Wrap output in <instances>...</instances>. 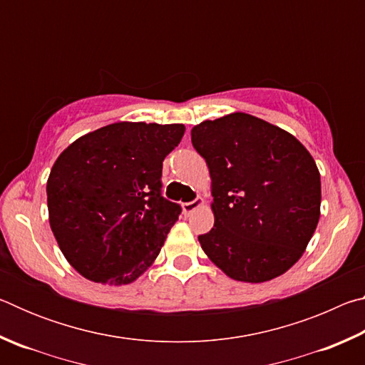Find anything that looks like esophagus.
<instances>
[{"label": "esophagus", "mask_w": 365, "mask_h": 365, "mask_svg": "<svg viewBox=\"0 0 365 365\" xmlns=\"http://www.w3.org/2000/svg\"><path fill=\"white\" fill-rule=\"evenodd\" d=\"M202 205H205V200H202V197H196V200H193V201H190V202H183L182 205V209H183V214H191L195 211V209H197V207H201Z\"/></svg>", "instance_id": "esophagus-1"}]
</instances>
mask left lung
<instances>
[{
  "label": "left lung",
  "mask_w": 365,
  "mask_h": 365,
  "mask_svg": "<svg viewBox=\"0 0 365 365\" xmlns=\"http://www.w3.org/2000/svg\"><path fill=\"white\" fill-rule=\"evenodd\" d=\"M211 175L214 227L202 251L238 282L275 279L299 261L320 217V174L301 141L233 113L191 128Z\"/></svg>",
  "instance_id": "8db88e82"
}]
</instances>
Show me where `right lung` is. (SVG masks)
I'll list each match as a JSON object with an SVG mask.
<instances>
[{"mask_svg": "<svg viewBox=\"0 0 365 365\" xmlns=\"http://www.w3.org/2000/svg\"><path fill=\"white\" fill-rule=\"evenodd\" d=\"M183 123L115 122L59 154L46 183L49 225L73 269L128 285L158 257L182 207L160 195L163 160Z\"/></svg>", "mask_w": 365, "mask_h": 365, "instance_id": "obj_1", "label": "right lung"}]
</instances>
